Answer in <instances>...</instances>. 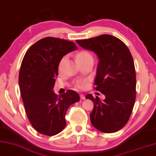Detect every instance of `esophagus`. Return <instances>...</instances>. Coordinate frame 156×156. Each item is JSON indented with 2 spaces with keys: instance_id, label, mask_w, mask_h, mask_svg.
I'll return each mask as SVG.
<instances>
[{
  "instance_id": "esophagus-1",
  "label": "esophagus",
  "mask_w": 156,
  "mask_h": 156,
  "mask_svg": "<svg viewBox=\"0 0 156 156\" xmlns=\"http://www.w3.org/2000/svg\"><path fill=\"white\" fill-rule=\"evenodd\" d=\"M80 99H82V100H84V99H86V97H85V96H84V95H83V94H81L80 95Z\"/></svg>"
}]
</instances>
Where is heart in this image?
Masks as SVG:
<instances>
[{"instance_id": "b5f03b06", "label": "heart", "mask_w": 156, "mask_h": 156, "mask_svg": "<svg viewBox=\"0 0 156 156\" xmlns=\"http://www.w3.org/2000/svg\"><path fill=\"white\" fill-rule=\"evenodd\" d=\"M76 58L77 59V61L79 62L80 64L84 62L90 61V60H93V57H92V55L87 51H79L78 53H76ZM66 59V57L64 56V57H62L61 60H60V62L59 63V66H58L59 70H61L62 69L63 64H64ZM86 83H87L86 81H76V82L75 83V86L79 89H83L86 87Z\"/></svg>"}]
</instances>
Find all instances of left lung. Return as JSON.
Segmentation results:
<instances>
[{"label":"left lung","mask_w":156,"mask_h":156,"mask_svg":"<svg viewBox=\"0 0 156 156\" xmlns=\"http://www.w3.org/2000/svg\"><path fill=\"white\" fill-rule=\"evenodd\" d=\"M76 42L94 51L99 59L94 89L105 99L86 95L94 103L91 123L101 132H116L127 124L135 103L136 76L132 54L123 42L111 35Z\"/></svg>","instance_id":"8db88e82"}]
</instances>
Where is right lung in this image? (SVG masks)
<instances>
[{
    "label": "right lung",
    "instance_id": "right-lung-1",
    "mask_svg": "<svg viewBox=\"0 0 156 156\" xmlns=\"http://www.w3.org/2000/svg\"><path fill=\"white\" fill-rule=\"evenodd\" d=\"M77 49L68 40L47 37L34 44L22 61L19 86L29 122L37 132L54 136L64 129L70 105L80 101L78 93L68 90L61 96L53 88L58 66L65 55Z\"/></svg>",
    "mask_w": 156,
    "mask_h": 156
}]
</instances>
